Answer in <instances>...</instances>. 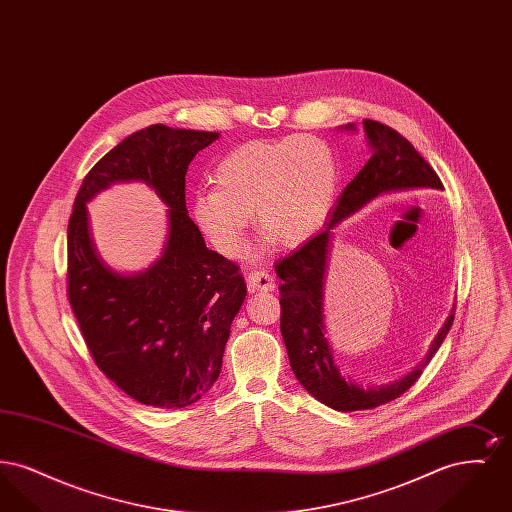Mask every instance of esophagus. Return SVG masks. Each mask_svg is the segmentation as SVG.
<instances>
[{
    "mask_svg": "<svg viewBox=\"0 0 512 512\" xmlns=\"http://www.w3.org/2000/svg\"><path fill=\"white\" fill-rule=\"evenodd\" d=\"M247 286L251 292H270L274 290V278L265 270H251L247 274Z\"/></svg>",
    "mask_w": 512,
    "mask_h": 512,
    "instance_id": "esophagus-1",
    "label": "esophagus"
}]
</instances>
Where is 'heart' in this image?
<instances>
[{"label":"heart","mask_w":512,"mask_h":512,"mask_svg":"<svg viewBox=\"0 0 512 512\" xmlns=\"http://www.w3.org/2000/svg\"><path fill=\"white\" fill-rule=\"evenodd\" d=\"M213 180L217 190L195 194L192 217L220 253L236 257L251 213L267 245L309 240L332 209L338 163L332 147L315 136L257 140L230 151Z\"/></svg>","instance_id":"b5f03b06"}]
</instances>
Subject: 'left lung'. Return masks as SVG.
<instances>
[{
	"mask_svg": "<svg viewBox=\"0 0 512 512\" xmlns=\"http://www.w3.org/2000/svg\"><path fill=\"white\" fill-rule=\"evenodd\" d=\"M341 128L357 130L353 122ZM363 128L372 157L343 190L326 228L276 263V274L282 280L280 330L293 374L315 399L341 413L374 409L403 395L432 361L455 318L453 313L447 317L436 340L432 341L426 359L390 384L363 388L355 380L345 378L336 365L324 324V278L332 228L363 209L378 195L418 188L443 190L436 171L399 132L382 122L368 119L363 121Z\"/></svg>",
	"mask_w": 512,
	"mask_h": 512,
	"instance_id": "obj_1",
	"label": "left lung"
}]
</instances>
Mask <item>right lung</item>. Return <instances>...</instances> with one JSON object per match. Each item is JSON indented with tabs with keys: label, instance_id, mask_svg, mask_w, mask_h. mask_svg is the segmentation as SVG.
Segmentation results:
<instances>
[{
	"label": "right lung",
	"instance_id": "right-lung-1",
	"mask_svg": "<svg viewBox=\"0 0 512 512\" xmlns=\"http://www.w3.org/2000/svg\"><path fill=\"white\" fill-rule=\"evenodd\" d=\"M219 132L151 124L124 138L86 174L69 220L67 292L99 370L142 405L182 409L219 378L245 295L232 261L207 249L186 209V172ZM119 181H142L170 207L158 261L124 275L99 257L85 205Z\"/></svg>",
	"mask_w": 512,
	"mask_h": 512
}]
</instances>
